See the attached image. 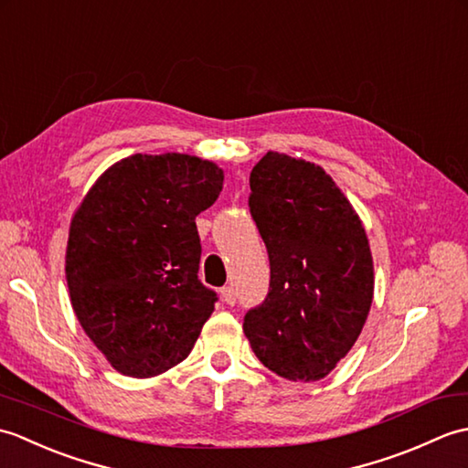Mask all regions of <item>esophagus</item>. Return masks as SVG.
<instances>
[{
  "label": "esophagus",
  "mask_w": 468,
  "mask_h": 468,
  "mask_svg": "<svg viewBox=\"0 0 468 468\" xmlns=\"http://www.w3.org/2000/svg\"><path fill=\"white\" fill-rule=\"evenodd\" d=\"M221 297H223V302L227 305H235V302H237V293H235L233 287H223Z\"/></svg>",
  "instance_id": "obj_1"
}]
</instances>
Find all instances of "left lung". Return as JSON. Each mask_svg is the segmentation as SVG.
I'll use <instances>...</instances> for the list:
<instances>
[{
	"mask_svg": "<svg viewBox=\"0 0 468 468\" xmlns=\"http://www.w3.org/2000/svg\"><path fill=\"white\" fill-rule=\"evenodd\" d=\"M250 208L270 253V293L243 317L260 362L315 382L352 350L374 300V261L356 208L322 166L267 153Z\"/></svg>",
	"mask_w": 468,
	"mask_h": 468,
	"instance_id": "obj_1",
	"label": "left lung"
}]
</instances>
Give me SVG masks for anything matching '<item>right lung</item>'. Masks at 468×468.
<instances>
[{"instance_id": "obj_1", "label": "right lung", "mask_w": 468, "mask_h": 468, "mask_svg": "<svg viewBox=\"0 0 468 468\" xmlns=\"http://www.w3.org/2000/svg\"><path fill=\"white\" fill-rule=\"evenodd\" d=\"M221 188L223 168L205 158L133 154L78 205L66 247L69 302L116 372L153 378L191 354L217 302L197 275L195 217Z\"/></svg>"}]
</instances>
